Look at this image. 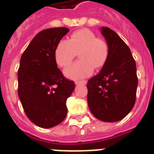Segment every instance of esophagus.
I'll use <instances>...</instances> for the list:
<instances>
[{
	"label": "esophagus",
	"instance_id": "obj_1",
	"mask_svg": "<svg viewBox=\"0 0 154 154\" xmlns=\"http://www.w3.org/2000/svg\"><path fill=\"white\" fill-rule=\"evenodd\" d=\"M87 81H77V82H75V84L76 85H79V84H87Z\"/></svg>",
	"mask_w": 154,
	"mask_h": 154
}]
</instances>
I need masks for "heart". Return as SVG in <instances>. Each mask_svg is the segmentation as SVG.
Instances as JSON below:
<instances>
[{"instance_id": "b5f03b06", "label": "heart", "mask_w": 154, "mask_h": 154, "mask_svg": "<svg viewBox=\"0 0 154 154\" xmlns=\"http://www.w3.org/2000/svg\"><path fill=\"white\" fill-rule=\"evenodd\" d=\"M77 53L80 60L64 70V75L72 80L89 77L93 72V67H103L109 56V46L92 31L82 29L74 32L67 41L58 42L54 58L59 67H65L73 60Z\"/></svg>"}]
</instances>
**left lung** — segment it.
<instances>
[{
	"mask_svg": "<svg viewBox=\"0 0 154 154\" xmlns=\"http://www.w3.org/2000/svg\"><path fill=\"white\" fill-rule=\"evenodd\" d=\"M109 46L106 64L87 82V103L96 118L116 122L131 111L136 100L138 77L130 49L116 32L101 27Z\"/></svg>",
	"mask_w": 154,
	"mask_h": 154,
	"instance_id": "left-lung-1",
	"label": "left lung"
}]
</instances>
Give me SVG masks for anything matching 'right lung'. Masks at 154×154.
I'll list each match as a JSON object with an SVG mask.
<instances>
[{
    "mask_svg": "<svg viewBox=\"0 0 154 154\" xmlns=\"http://www.w3.org/2000/svg\"><path fill=\"white\" fill-rule=\"evenodd\" d=\"M69 29L65 27L42 30L32 39L20 58L18 95L25 113L35 125L52 128L67 116V99L75 88L63 77L54 58V50Z\"/></svg>",
    "mask_w": 154,
    "mask_h": 154,
    "instance_id": "1",
    "label": "right lung"
}]
</instances>
